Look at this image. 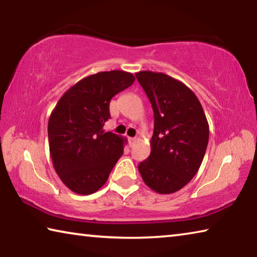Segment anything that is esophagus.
Here are the masks:
<instances>
[{
  "label": "esophagus",
  "instance_id": "esophagus-1",
  "mask_svg": "<svg viewBox=\"0 0 257 257\" xmlns=\"http://www.w3.org/2000/svg\"><path fill=\"white\" fill-rule=\"evenodd\" d=\"M128 141H129V145H130V146H133V145L135 144V142H136V138L129 137V138H128Z\"/></svg>",
  "mask_w": 257,
  "mask_h": 257
}]
</instances>
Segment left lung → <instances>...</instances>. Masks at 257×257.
Segmentation results:
<instances>
[{
	"instance_id": "8db88e82",
	"label": "left lung",
	"mask_w": 257,
	"mask_h": 257,
	"mask_svg": "<svg viewBox=\"0 0 257 257\" xmlns=\"http://www.w3.org/2000/svg\"><path fill=\"white\" fill-rule=\"evenodd\" d=\"M136 77L154 112L151 154L138 171L152 190L176 193L202 164L210 134L206 115L196 95L180 80L149 70Z\"/></svg>"
}]
</instances>
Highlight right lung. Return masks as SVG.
I'll list each match as a JSON object with an SVG mask.
<instances>
[{
    "label": "right lung",
    "instance_id": "1",
    "mask_svg": "<svg viewBox=\"0 0 257 257\" xmlns=\"http://www.w3.org/2000/svg\"><path fill=\"white\" fill-rule=\"evenodd\" d=\"M133 73L97 72L64 93L52 111L47 133L52 163L61 181L78 195H90L105 184L123 154L127 138L111 132V98L133 85Z\"/></svg>",
    "mask_w": 257,
    "mask_h": 257
}]
</instances>
